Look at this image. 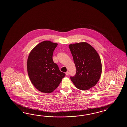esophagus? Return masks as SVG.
<instances>
[{"label":"esophagus","mask_w":127,"mask_h":127,"mask_svg":"<svg viewBox=\"0 0 127 127\" xmlns=\"http://www.w3.org/2000/svg\"><path fill=\"white\" fill-rule=\"evenodd\" d=\"M65 74H66V75H68V74H69V72H68V71H67V72H66Z\"/></svg>","instance_id":"esophagus-1"}]
</instances>
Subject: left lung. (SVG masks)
Returning a JSON list of instances; mask_svg holds the SVG:
<instances>
[{"mask_svg": "<svg viewBox=\"0 0 127 127\" xmlns=\"http://www.w3.org/2000/svg\"><path fill=\"white\" fill-rule=\"evenodd\" d=\"M73 57L76 73L70 77L77 88L86 91L94 86L100 78L102 65L97 52L86 42L69 45Z\"/></svg>", "mask_w": 127, "mask_h": 127, "instance_id": "obj_1", "label": "left lung"}]
</instances>
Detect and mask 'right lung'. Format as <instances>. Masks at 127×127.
Wrapping results in <instances>:
<instances>
[{"label": "right lung", "instance_id": "obj_1", "mask_svg": "<svg viewBox=\"0 0 127 127\" xmlns=\"http://www.w3.org/2000/svg\"><path fill=\"white\" fill-rule=\"evenodd\" d=\"M57 45L49 41H42L31 51L28 57L27 68L30 79L35 88L43 93L53 92L65 76L53 60Z\"/></svg>", "mask_w": 127, "mask_h": 127}]
</instances>
